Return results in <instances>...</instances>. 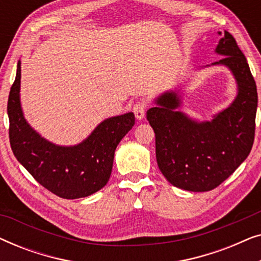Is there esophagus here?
Listing matches in <instances>:
<instances>
[{
    "instance_id": "34e87169",
    "label": "esophagus",
    "mask_w": 261,
    "mask_h": 261,
    "mask_svg": "<svg viewBox=\"0 0 261 261\" xmlns=\"http://www.w3.org/2000/svg\"><path fill=\"white\" fill-rule=\"evenodd\" d=\"M133 113L138 120H142L146 115V103L144 101H139L133 107Z\"/></svg>"
}]
</instances>
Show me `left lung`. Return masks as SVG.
Listing matches in <instances>:
<instances>
[{"instance_id": "obj_1", "label": "left lung", "mask_w": 261, "mask_h": 261, "mask_svg": "<svg viewBox=\"0 0 261 261\" xmlns=\"http://www.w3.org/2000/svg\"><path fill=\"white\" fill-rule=\"evenodd\" d=\"M212 65H224L238 84V95L227 109L212 121L198 122L177 112V91H166L147 110L155 133V156L159 170L174 187L188 191H210L227 179L251 152L255 132L258 92L247 59L233 35L221 33Z\"/></svg>"}]
</instances>
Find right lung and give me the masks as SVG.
Returning <instances> with one entry per match:
<instances>
[{
    "label": "right lung",
    "mask_w": 261,
    "mask_h": 261,
    "mask_svg": "<svg viewBox=\"0 0 261 261\" xmlns=\"http://www.w3.org/2000/svg\"><path fill=\"white\" fill-rule=\"evenodd\" d=\"M21 62L8 98L9 140L14 155L38 183L62 198L87 197L101 190L112 174L114 153L135 123L133 113L109 117L74 146L41 138L23 117L20 103Z\"/></svg>",
    "instance_id": "obj_1"
}]
</instances>
